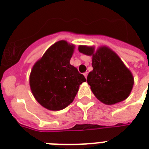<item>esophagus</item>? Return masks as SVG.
Wrapping results in <instances>:
<instances>
[{"instance_id":"obj_1","label":"esophagus","mask_w":149,"mask_h":149,"mask_svg":"<svg viewBox=\"0 0 149 149\" xmlns=\"http://www.w3.org/2000/svg\"><path fill=\"white\" fill-rule=\"evenodd\" d=\"M84 77H85V78H86V77H87V72H84Z\"/></svg>"}]
</instances>
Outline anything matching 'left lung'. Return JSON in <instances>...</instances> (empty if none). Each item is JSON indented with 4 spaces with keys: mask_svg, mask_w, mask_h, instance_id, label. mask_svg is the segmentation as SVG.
<instances>
[{
    "mask_svg": "<svg viewBox=\"0 0 149 149\" xmlns=\"http://www.w3.org/2000/svg\"><path fill=\"white\" fill-rule=\"evenodd\" d=\"M79 52L92 56L93 70L89 72L87 83L96 97L107 105L127 99L134 85V77L116 52L107 46L79 45Z\"/></svg>",
    "mask_w": 149,
    "mask_h": 149,
    "instance_id": "obj_1",
    "label": "left lung"
}]
</instances>
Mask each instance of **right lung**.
Instances as JSON below:
<instances>
[{"mask_svg": "<svg viewBox=\"0 0 149 149\" xmlns=\"http://www.w3.org/2000/svg\"><path fill=\"white\" fill-rule=\"evenodd\" d=\"M75 45L61 40L54 43L31 69L29 84L34 97L49 111H60L69 106L86 82L83 74L70 61Z\"/></svg>", "mask_w": 149, "mask_h": 149, "instance_id": "add662e5", "label": "right lung"}]
</instances>
